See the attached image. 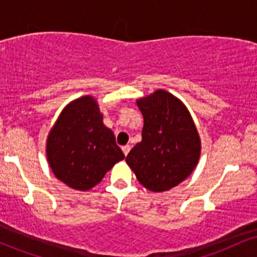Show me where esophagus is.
<instances>
[{
	"instance_id": "obj_1",
	"label": "esophagus",
	"mask_w": 257,
	"mask_h": 257,
	"mask_svg": "<svg viewBox=\"0 0 257 257\" xmlns=\"http://www.w3.org/2000/svg\"><path fill=\"white\" fill-rule=\"evenodd\" d=\"M122 151H123V153H124V155L126 156L129 153V151H131V146L129 145H125V146H123L122 147Z\"/></svg>"
}]
</instances>
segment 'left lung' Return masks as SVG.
<instances>
[{
  "instance_id": "8db88e82",
  "label": "left lung",
  "mask_w": 257,
  "mask_h": 257,
  "mask_svg": "<svg viewBox=\"0 0 257 257\" xmlns=\"http://www.w3.org/2000/svg\"><path fill=\"white\" fill-rule=\"evenodd\" d=\"M138 106L144 116L143 140L125 162L141 185L163 192L193 172L200 153L198 133L185 105L166 90L138 100Z\"/></svg>"
}]
</instances>
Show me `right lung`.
<instances>
[{
    "mask_svg": "<svg viewBox=\"0 0 257 257\" xmlns=\"http://www.w3.org/2000/svg\"><path fill=\"white\" fill-rule=\"evenodd\" d=\"M47 158L60 181L87 191L99 184L124 153L102 123L95 100L83 96L67 105L59 116L47 140Z\"/></svg>",
    "mask_w": 257,
    "mask_h": 257,
    "instance_id": "right-lung-1",
    "label": "right lung"
}]
</instances>
